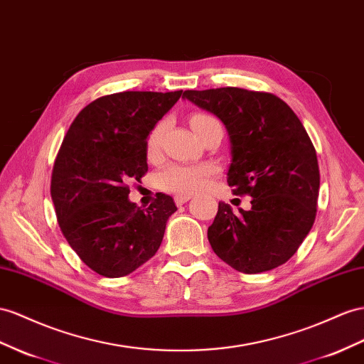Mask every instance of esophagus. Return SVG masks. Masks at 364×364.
<instances>
[{"instance_id":"1","label":"esophagus","mask_w":364,"mask_h":364,"mask_svg":"<svg viewBox=\"0 0 364 364\" xmlns=\"http://www.w3.org/2000/svg\"><path fill=\"white\" fill-rule=\"evenodd\" d=\"M192 197L191 195H186V193H180V195H175L173 197V200H175V203H176V206H181V204H184V203H188L189 200H191Z\"/></svg>"}]
</instances>
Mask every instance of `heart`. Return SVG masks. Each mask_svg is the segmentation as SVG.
Masks as SVG:
<instances>
[{"label":"heart","mask_w":364,"mask_h":364,"mask_svg":"<svg viewBox=\"0 0 364 364\" xmlns=\"http://www.w3.org/2000/svg\"><path fill=\"white\" fill-rule=\"evenodd\" d=\"M215 119L209 115H195L191 121L192 127L198 126L204 121ZM166 124H156L147 138V154L155 155L161 147ZM215 173V167L212 164H171L158 173V183L161 189L175 193H192L203 189L208 180Z\"/></svg>","instance_id":"heart-1"}]
</instances>
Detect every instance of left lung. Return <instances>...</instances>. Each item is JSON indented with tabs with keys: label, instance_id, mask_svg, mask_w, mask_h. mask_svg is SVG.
<instances>
[{
	"label": "left lung",
	"instance_id": "obj_1",
	"mask_svg": "<svg viewBox=\"0 0 364 364\" xmlns=\"http://www.w3.org/2000/svg\"><path fill=\"white\" fill-rule=\"evenodd\" d=\"M184 100L218 117L230 139L228 183L249 195L252 208L232 210L220 201L208 229L223 262L243 274L284 264L316 215L320 171L301 121L283 100L240 87L184 90Z\"/></svg>",
	"mask_w": 364,
	"mask_h": 364
}]
</instances>
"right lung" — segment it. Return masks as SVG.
<instances>
[{"label":"right lung","mask_w":364,"mask_h":364,"mask_svg":"<svg viewBox=\"0 0 364 364\" xmlns=\"http://www.w3.org/2000/svg\"><path fill=\"white\" fill-rule=\"evenodd\" d=\"M181 93L101 97L80 112L63 139L50 183L58 225L81 262L102 277L129 275L151 259L176 210L166 193L138 208L127 184L147 172V136Z\"/></svg>","instance_id":"1"}]
</instances>
